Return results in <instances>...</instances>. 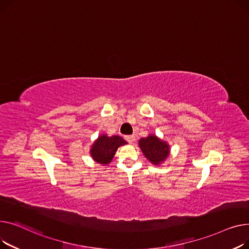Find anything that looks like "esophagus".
<instances>
[{
	"label": "esophagus",
	"instance_id": "obj_1",
	"mask_svg": "<svg viewBox=\"0 0 249 249\" xmlns=\"http://www.w3.org/2000/svg\"><path fill=\"white\" fill-rule=\"evenodd\" d=\"M124 139H125V141H126L127 142H129V143H134V142L136 141L135 136H125Z\"/></svg>",
	"mask_w": 249,
	"mask_h": 249
}]
</instances>
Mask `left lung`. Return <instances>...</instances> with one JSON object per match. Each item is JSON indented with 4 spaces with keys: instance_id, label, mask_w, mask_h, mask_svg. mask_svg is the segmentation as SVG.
Instances as JSON below:
<instances>
[{
    "instance_id": "8db88e82",
    "label": "left lung",
    "mask_w": 249,
    "mask_h": 249,
    "mask_svg": "<svg viewBox=\"0 0 249 249\" xmlns=\"http://www.w3.org/2000/svg\"><path fill=\"white\" fill-rule=\"evenodd\" d=\"M140 149L148 160L156 166L163 164L170 156V144L156 135H149L139 141Z\"/></svg>"
}]
</instances>
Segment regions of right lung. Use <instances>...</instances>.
Instances as JSON below:
<instances>
[{"label":"right lung","mask_w":249,"mask_h":249,"mask_svg":"<svg viewBox=\"0 0 249 249\" xmlns=\"http://www.w3.org/2000/svg\"><path fill=\"white\" fill-rule=\"evenodd\" d=\"M126 143L127 142L120 136L108 137L106 134H102L93 142L89 153L94 162L107 166L111 162L121 145Z\"/></svg>","instance_id":"right-lung-1"}]
</instances>
